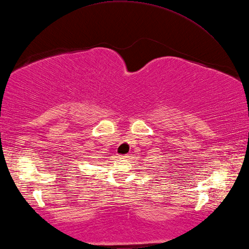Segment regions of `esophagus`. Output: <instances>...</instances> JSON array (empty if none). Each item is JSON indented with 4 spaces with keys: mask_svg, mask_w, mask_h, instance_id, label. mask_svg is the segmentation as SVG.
Wrapping results in <instances>:
<instances>
[{
    "mask_svg": "<svg viewBox=\"0 0 249 249\" xmlns=\"http://www.w3.org/2000/svg\"><path fill=\"white\" fill-rule=\"evenodd\" d=\"M128 157H129V155H126V154L118 155V159H120V160H125V159H128Z\"/></svg>",
    "mask_w": 249,
    "mask_h": 249,
    "instance_id": "1",
    "label": "esophagus"
}]
</instances>
